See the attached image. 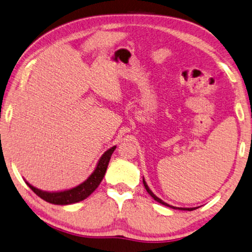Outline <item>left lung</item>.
<instances>
[{"instance_id":"obj_1","label":"left lung","mask_w":252,"mask_h":252,"mask_svg":"<svg viewBox=\"0 0 252 252\" xmlns=\"http://www.w3.org/2000/svg\"><path fill=\"white\" fill-rule=\"evenodd\" d=\"M142 182H143V185H145V189H146V190L148 191V193H149L150 196L153 197V198L155 199V201L159 202V203H160V204H162V205L168 206V207H170V209H174V210H182V211H194V210H196V209H197V207H176V206H173V205L167 204L166 202H163L161 198H159L158 196H156V195L153 193V190H151V189H149V186L147 185V183H146V181H145V177L142 178Z\"/></svg>"}]
</instances>
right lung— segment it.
Listing matches in <instances>:
<instances>
[{
  "label": "right lung",
  "mask_w": 252,
  "mask_h": 252,
  "mask_svg": "<svg viewBox=\"0 0 252 252\" xmlns=\"http://www.w3.org/2000/svg\"><path fill=\"white\" fill-rule=\"evenodd\" d=\"M115 148H117V146H113L112 148H110V149H107L105 153L101 156V158L98 159L94 171L90 175L89 177H87L86 181H84L77 186L71 187V189H63V190L48 191V190L39 189L37 187L32 186L30 183H28L26 179L25 182L27 183V185L38 195L39 197H41L43 199V201L51 203V204H55V205L75 204V203H78L83 201V199L89 197L90 195L97 189L99 183L102 182V179L106 173L107 165H109L111 156L115 150Z\"/></svg>",
  "instance_id": "right-lung-1"
}]
</instances>
